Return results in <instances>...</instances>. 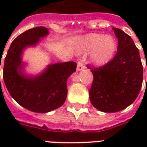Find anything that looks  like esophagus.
<instances>
[{"instance_id":"esophagus-1","label":"esophagus","mask_w":147,"mask_h":147,"mask_svg":"<svg viewBox=\"0 0 147 147\" xmlns=\"http://www.w3.org/2000/svg\"><path fill=\"white\" fill-rule=\"evenodd\" d=\"M85 68V65L83 64V61H79L77 63V70L81 71Z\"/></svg>"}]
</instances>
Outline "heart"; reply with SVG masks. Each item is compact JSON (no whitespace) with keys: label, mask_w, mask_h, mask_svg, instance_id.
Here are the masks:
<instances>
[{"label":"heart","mask_w":147,"mask_h":147,"mask_svg":"<svg viewBox=\"0 0 147 147\" xmlns=\"http://www.w3.org/2000/svg\"><path fill=\"white\" fill-rule=\"evenodd\" d=\"M117 48V41L112 36L92 33L81 39L79 49L82 53H91L90 61L96 66H102L112 60Z\"/></svg>","instance_id":"b5f03b06"}]
</instances>
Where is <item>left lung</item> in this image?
<instances>
[{"instance_id":"8db88e82","label":"left lung","mask_w":147,"mask_h":147,"mask_svg":"<svg viewBox=\"0 0 147 147\" xmlns=\"http://www.w3.org/2000/svg\"><path fill=\"white\" fill-rule=\"evenodd\" d=\"M113 30L118 40L113 59L102 67L87 65L94 76L90 100L94 107L105 113H116L132 104L143 80L139 49L133 40L120 29Z\"/></svg>"}]
</instances>
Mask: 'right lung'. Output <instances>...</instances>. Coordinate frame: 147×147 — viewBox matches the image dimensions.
I'll return each instance as SVG.
<instances>
[{"label": "right lung", "instance_id": "right-lung-1", "mask_svg": "<svg viewBox=\"0 0 147 147\" xmlns=\"http://www.w3.org/2000/svg\"><path fill=\"white\" fill-rule=\"evenodd\" d=\"M48 34L47 28L37 27L20 34L8 49L3 68V79L10 95L25 109L42 113L64 104L67 78L76 70V63L68 61L49 65L37 76H27L22 72L21 56L24 49L36 45L40 38Z\"/></svg>", "mask_w": 147, "mask_h": 147}]
</instances>
